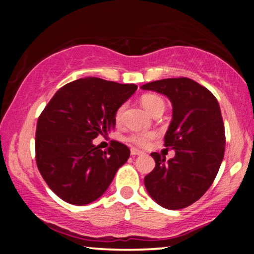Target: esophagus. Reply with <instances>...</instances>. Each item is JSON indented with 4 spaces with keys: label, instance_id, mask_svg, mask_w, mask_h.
Returning a JSON list of instances; mask_svg holds the SVG:
<instances>
[{
    "label": "esophagus",
    "instance_id": "obj_1",
    "mask_svg": "<svg viewBox=\"0 0 254 254\" xmlns=\"http://www.w3.org/2000/svg\"><path fill=\"white\" fill-rule=\"evenodd\" d=\"M142 154H143V151L136 149V148H131V155L135 156V155H142Z\"/></svg>",
    "mask_w": 254,
    "mask_h": 254
}]
</instances>
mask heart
Returning a JSON list of instances; mask_svg holds the SVG:
<instances>
[{
    "label": "heart",
    "mask_w": 254,
    "mask_h": 254,
    "mask_svg": "<svg viewBox=\"0 0 254 254\" xmlns=\"http://www.w3.org/2000/svg\"><path fill=\"white\" fill-rule=\"evenodd\" d=\"M141 104L142 106H143L144 109L150 113V115L155 112L159 107L165 106L164 100H162L159 95H155V94H144L143 97L141 98ZM124 110H125V105H122V106L117 110V112H116V122H117V123H121V122L123 121ZM155 136L156 133L153 132V131L135 132V133H131V135L127 137V141L131 142V143H133L135 145H138V147H147V145L150 143L151 139L155 138Z\"/></svg>",
    "instance_id": "1"
}]
</instances>
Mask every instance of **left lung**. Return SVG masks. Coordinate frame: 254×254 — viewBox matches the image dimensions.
Wrapping results in <instances>:
<instances>
[{"label": "left lung", "instance_id": "obj_1", "mask_svg": "<svg viewBox=\"0 0 254 254\" xmlns=\"http://www.w3.org/2000/svg\"><path fill=\"white\" fill-rule=\"evenodd\" d=\"M141 88L171 100L173 115L165 145L176 151L168 161L150 154L155 168L144 178L145 189L166 209L186 208L210 188L223 160L226 136L220 105L210 90L188 77L164 78Z\"/></svg>", "mask_w": 254, "mask_h": 254}]
</instances>
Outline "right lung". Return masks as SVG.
Segmentation results:
<instances>
[{"label": "right lung", "instance_id": "add662e5", "mask_svg": "<svg viewBox=\"0 0 254 254\" xmlns=\"http://www.w3.org/2000/svg\"><path fill=\"white\" fill-rule=\"evenodd\" d=\"M98 77L66 83L56 92L38 118L36 161L40 174L64 202L84 205L107 190L130 149L112 141L107 150L93 139L115 129L116 112L136 92Z\"/></svg>", "mask_w": 254, "mask_h": 254}]
</instances>
